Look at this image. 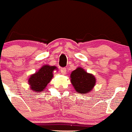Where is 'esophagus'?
Segmentation results:
<instances>
[{"instance_id":"1","label":"esophagus","mask_w":132,"mask_h":132,"mask_svg":"<svg viewBox=\"0 0 132 132\" xmlns=\"http://www.w3.org/2000/svg\"><path fill=\"white\" fill-rule=\"evenodd\" d=\"M60 71H61V72L63 75H65L66 72H67V70H66V68H65V67H61L60 68Z\"/></svg>"}]
</instances>
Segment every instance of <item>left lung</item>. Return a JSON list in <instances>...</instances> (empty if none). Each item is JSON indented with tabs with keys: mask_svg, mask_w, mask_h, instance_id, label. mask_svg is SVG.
Listing matches in <instances>:
<instances>
[{
	"mask_svg": "<svg viewBox=\"0 0 132 132\" xmlns=\"http://www.w3.org/2000/svg\"><path fill=\"white\" fill-rule=\"evenodd\" d=\"M71 81L77 92L86 94L92 90L96 83L93 75L87 73L83 69L77 68L71 75Z\"/></svg>",
	"mask_w": 132,
	"mask_h": 132,
	"instance_id": "obj_1",
	"label": "left lung"
}]
</instances>
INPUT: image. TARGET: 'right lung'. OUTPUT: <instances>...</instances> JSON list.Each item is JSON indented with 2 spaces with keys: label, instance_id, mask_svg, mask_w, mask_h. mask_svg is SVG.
Here are the masks:
<instances>
[{
  "label": "right lung",
  "instance_id": "obj_1",
  "mask_svg": "<svg viewBox=\"0 0 132 132\" xmlns=\"http://www.w3.org/2000/svg\"><path fill=\"white\" fill-rule=\"evenodd\" d=\"M56 69L54 66L44 65L38 72L31 75L28 80L30 88L34 92L43 91L53 77V71Z\"/></svg>",
  "mask_w": 132,
  "mask_h": 132
}]
</instances>
